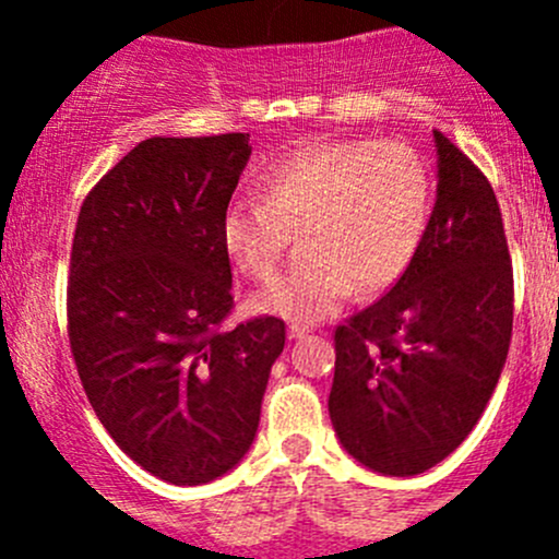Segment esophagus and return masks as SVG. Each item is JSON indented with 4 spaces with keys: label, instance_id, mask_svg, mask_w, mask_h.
Segmentation results:
<instances>
[{
    "label": "esophagus",
    "instance_id": "obj_1",
    "mask_svg": "<svg viewBox=\"0 0 559 559\" xmlns=\"http://www.w3.org/2000/svg\"><path fill=\"white\" fill-rule=\"evenodd\" d=\"M311 332L308 324H289V337H306Z\"/></svg>",
    "mask_w": 559,
    "mask_h": 559
}]
</instances>
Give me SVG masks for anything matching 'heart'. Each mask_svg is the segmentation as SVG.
<instances>
[{
	"instance_id": "b5f03b06",
	"label": "heart",
	"mask_w": 559,
	"mask_h": 559,
	"mask_svg": "<svg viewBox=\"0 0 559 559\" xmlns=\"http://www.w3.org/2000/svg\"><path fill=\"white\" fill-rule=\"evenodd\" d=\"M257 194L262 205L224 211V251L248 278H267L302 235L308 262L253 292L248 308L311 324L354 289L381 295L408 273L430 224L432 178L403 143L326 140L264 167Z\"/></svg>"
}]
</instances>
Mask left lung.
Instances as JSON below:
<instances>
[{
    "label": "left lung",
    "mask_w": 559,
    "mask_h": 559,
    "mask_svg": "<svg viewBox=\"0 0 559 559\" xmlns=\"http://www.w3.org/2000/svg\"><path fill=\"white\" fill-rule=\"evenodd\" d=\"M438 200L408 273L335 326L330 419L346 452L416 476L471 436L503 373L514 267L487 175L436 132Z\"/></svg>",
    "instance_id": "1"
}]
</instances>
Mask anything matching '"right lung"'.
Returning a JSON list of instances; mask_svg holds the SVG:
<instances>
[{"instance_id": "obj_1", "label": "right lung", "mask_w": 559, "mask_h": 559, "mask_svg": "<svg viewBox=\"0 0 559 559\" xmlns=\"http://www.w3.org/2000/svg\"><path fill=\"white\" fill-rule=\"evenodd\" d=\"M246 132L151 138L78 213L67 335L94 414L123 454L180 487L213 481L253 443L286 324L233 313L222 216Z\"/></svg>"}]
</instances>
